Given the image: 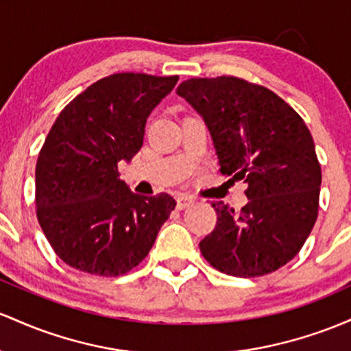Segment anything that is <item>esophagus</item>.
Returning a JSON list of instances; mask_svg holds the SVG:
<instances>
[{"mask_svg": "<svg viewBox=\"0 0 351 351\" xmlns=\"http://www.w3.org/2000/svg\"><path fill=\"white\" fill-rule=\"evenodd\" d=\"M192 204H194V199H192V197H189L186 194L177 197V208H179V210H184V208L191 207Z\"/></svg>", "mask_w": 351, "mask_h": 351, "instance_id": "34e87169", "label": "esophagus"}]
</instances>
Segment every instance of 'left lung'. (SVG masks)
Listing matches in <instances>:
<instances>
[{"label":"left lung","instance_id":"left-lung-1","mask_svg":"<svg viewBox=\"0 0 351 351\" xmlns=\"http://www.w3.org/2000/svg\"><path fill=\"white\" fill-rule=\"evenodd\" d=\"M177 94L202 116L220 172L249 184L240 212L212 202L217 226L200 240L204 258L232 277L278 270L318 215L322 169L308 128L282 97L240 77H192Z\"/></svg>","mask_w":351,"mask_h":351}]
</instances>
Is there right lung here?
I'll return each mask as SVG.
<instances>
[{
  "label": "right lung",
  "mask_w": 351,
  "mask_h": 351,
  "mask_svg": "<svg viewBox=\"0 0 351 351\" xmlns=\"http://www.w3.org/2000/svg\"><path fill=\"white\" fill-rule=\"evenodd\" d=\"M179 76L117 73L90 84L62 109L36 162V214L62 262L117 277L144 261L176 200L134 194L117 164L144 143L149 114Z\"/></svg>",
  "instance_id": "add662e5"
}]
</instances>
